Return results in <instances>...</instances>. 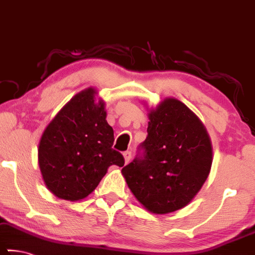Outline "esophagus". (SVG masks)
<instances>
[{
  "label": "esophagus",
  "instance_id": "34e87169",
  "mask_svg": "<svg viewBox=\"0 0 255 255\" xmlns=\"http://www.w3.org/2000/svg\"><path fill=\"white\" fill-rule=\"evenodd\" d=\"M131 152L130 150H127V152H124L123 153V156H124V160H125V163H128V161L131 160Z\"/></svg>",
  "mask_w": 255,
  "mask_h": 255
}]
</instances>
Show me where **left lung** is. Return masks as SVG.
<instances>
[{
    "mask_svg": "<svg viewBox=\"0 0 255 255\" xmlns=\"http://www.w3.org/2000/svg\"><path fill=\"white\" fill-rule=\"evenodd\" d=\"M138 155L122 169L139 202L154 214L185 207L212 167V143L200 120L176 99L150 110L147 136Z\"/></svg>",
    "mask_w": 255,
    "mask_h": 255,
    "instance_id": "obj_1",
    "label": "left lung"
}]
</instances>
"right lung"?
<instances>
[{
	"mask_svg": "<svg viewBox=\"0 0 255 255\" xmlns=\"http://www.w3.org/2000/svg\"><path fill=\"white\" fill-rule=\"evenodd\" d=\"M95 91L75 95L46 128L38 149L40 170L51 193L77 201L95 190L110 165L123 167L113 148L114 131L107 123L105 103Z\"/></svg>",
	"mask_w": 255,
	"mask_h": 255,
	"instance_id": "1",
	"label": "right lung"
}]
</instances>
